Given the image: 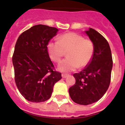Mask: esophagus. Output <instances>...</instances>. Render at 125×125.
Segmentation results:
<instances>
[{
    "label": "esophagus",
    "mask_w": 125,
    "mask_h": 125,
    "mask_svg": "<svg viewBox=\"0 0 125 125\" xmlns=\"http://www.w3.org/2000/svg\"><path fill=\"white\" fill-rule=\"evenodd\" d=\"M68 75L67 74H62V78H66V77H68Z\"/></svg>",
    "instance_id": "34e87169"
}]
</instances>
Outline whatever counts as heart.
Masks as SVG:
<instances>
[{
  "label": "heart",
  "instance_id": "1",
  "mask_svg": "<svg viewBox=\"0 0 125 125\" xmlns=\"http://www.w3.org/2000/svg\"><path fill=\"white\" fill-rule=\"evenodd\" d=\"M47 50L51 59L59 62L67 51L68 57L62 61L58 69L62 72H69L78 67L82 68L91 62L94 52L93 42L80 34L69 32L59 36L58 41H50Z\"/></svg>",
  "mask_w": 125,
  "mask_h": 125
}]
</instances>
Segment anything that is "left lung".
<instances>
[{
  "instance_id": "obj_1",
  "label": "left lung",
  "mask_w": 125,
  "mask_h": 125,
  "mask_svg": "<svg viewBox=\"0 0 125 125\" xmlns=\"http://www.w3.org/2000/svg\"><path fill=\"white\" fill-rule=\"evenodd\" d=\"M94 47L91 62L79 73L73 74L76 83L69 89L71 98L76 103L88 105L100 100L111 81L113 59L108 41L96 30L86 31Z\"/></svg>"
}]
</instances>
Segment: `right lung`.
Returning a JSON list of instances; mask_svg holds the SVG:
<instances>
[{
	"label": "right lung",
	"instance_id": "add662e5",
	"mask_svg": "<svg viewBox=\"0 0 125 125\" xmlns=\"http://www.w3.org/2000/svg\"><path fill=\"white\" fill-rule=\"evenodd\" d=\"M57 31L56 27L39 24L23 32L17 39L12 56L15 82L27 101L49 100L54 84L62 78L47 51L48 43Z\"/></svg>",
	"mask_w": 125,
	"mask_h": 125
}]
</instances>
